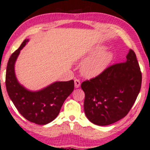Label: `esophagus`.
<instances>
[{
    "label": "esophagus",
    "instance_id": "1",
    "mask_svg": "<svg viewBox=\"0 0 150 150\" xmlns=\"http://www.w3.org/2000/svg\"><path fill=\"white\" fill-rule=\"evenodd\" d=\"M74 82H75V88H79V87H80L81 83H80L79 80L75 79V80L74 81Z\"/></svg>",
    "mask_w": 150,
    "mask_h": 150
}]
</instances>
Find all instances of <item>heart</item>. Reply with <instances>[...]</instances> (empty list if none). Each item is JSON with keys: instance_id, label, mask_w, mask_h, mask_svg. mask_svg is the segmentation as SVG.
Returning a JSON list of instances; mask_svg holds the SVG:
<instances>
[{"instance_id": "heart-1", "label": "heart", "mask_w": 150, "mask_h": 150, "mask_svg": "<svg viewBox=\"0 0 150 150\" xmlns=\"http://www.w3.org/2000/svg\"><path fill=\"white\" fill-rule=\"evenodd\" d=\"M114 53L105 45H96L90 51L87 59L82 63L81 72L86 77L95 78L107 69L114 59Z\"/></svg>"}]
</instances>
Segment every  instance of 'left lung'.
Instances as JSON below:
<instances>
[{"label":"left lung","mask_w":150,"mask_h":150,"mask_svg":"<svg viewBox=\"0 0 150 150\" xmlns=\"http://www.w3.org/2000/svg\"><path fill=\"white\" fill-rule=\"evenodd\" d=\"M142 85V73L133 50L124 62L108 67L102 74L81 83L87 118L98 126H107L127 115Z\"/></svg>","instance_id":"left-lung-1"}]
</instances>
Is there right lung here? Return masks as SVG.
<instances>
[{
  "label": "right lung",
  "mask_w": 150,
  "mask_h": 150,
  "mask_svg": "<svg viewBox=\"0 0 150 150\" xmlns=\"http://www.w3.org/2000/svg\"><path fill=\"white\" fill-rule=\"evenodd\" d=\"M29 41V39L24 40L9 58L6 73V90L17 110L25 118L45 125L59 115L64 101L74 89V81H55L38 91H30L20 84L15 73V63L20 51Z\"/></svg>",
  "instance_id": "1"
}]
</instances>
